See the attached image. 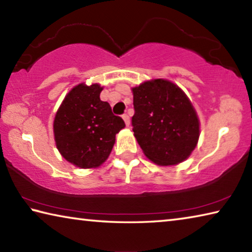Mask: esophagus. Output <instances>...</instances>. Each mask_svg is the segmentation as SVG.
I'll return each mask as SVG.
<instances>
[{
  "label": "esophagus",
  "mask_w": 252,
  "mask_h": 252,
  "mask_svg": "<svg viewBox=\"0 0 252 252\" xmlns=\"http://www.w3.org/2000/svg\"><path fill=\"white\" fill-rule=\"evenodd\" d=\"M122 118H123V120H125L126 126H130V117L127 116V114H123Z\"/></svg>",
  "instance_id": "obj_1"
}]
</instances>
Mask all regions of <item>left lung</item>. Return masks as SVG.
<instances>
[{
    "label": "left lung",
    "mask_w": 252,
    "mask_h": 252,
    "mask_svg": "<svg viewBox=\"0 0 252 252\" xmlns=\"http://www.w3.org/2000/svg\"><path fill=\"white\" fill-rule=\"evenodd\" d=\"M134 136L149 160L174 165L197 147L200 122L189 97L169 80L155 79L132 88Z\"/></svg>",
    "instance_id": "1"
}]
</instances>
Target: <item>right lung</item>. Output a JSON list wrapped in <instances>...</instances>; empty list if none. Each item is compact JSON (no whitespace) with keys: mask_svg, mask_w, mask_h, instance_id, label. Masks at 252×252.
I'll use <instances>...</instances> for the list:
<instances>
[{"mask_svg":"<svg viewBox=\"0 0 252 252\" xmlns=\"http://www.w3.org/2000/svg\"><path fill=\"white\" fill-rule=\"evenodd\" d=\"M100 84L80 83L65 95L55 114L54 140L59 152L81 169L97 168L108 159L116 134L126 126L108 102Z\"/></svg>","mask_w":252,"mask_h":252,"instance_id":"right-lung-1","label":"right lung"}]
</instances>
